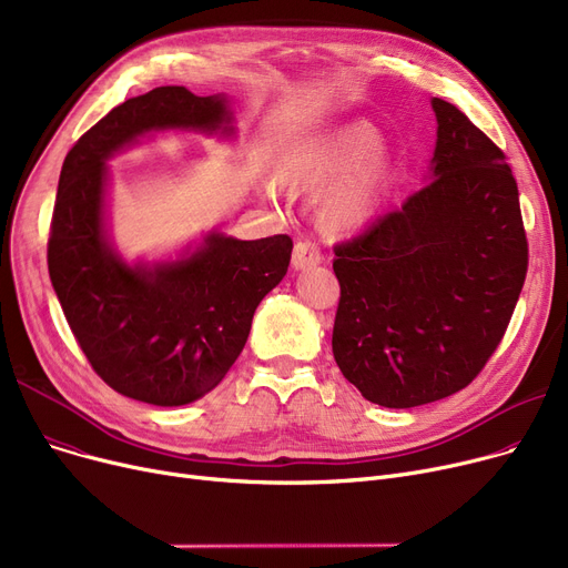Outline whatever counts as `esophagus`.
Masks as SVG:
<instances>
[{
	"label": "esophagus",
	"instance_id": "obj_1",
	"mask_svg": "<svg viewBox=\"0 0 568 568\" xmlns=\"http://www.w3.org/2000/svg\"><path fill=\"white\" fill-rule=\"evenodd\" d=\"M322 260H324L322 251L313 242H296L294 244V251H292L294 268H306V266L320 264Z\"/></svg>",
	"mask_w": 568,
	"mask_h": 568
}]
</instances>
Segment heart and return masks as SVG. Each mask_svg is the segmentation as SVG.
I'll use <instances>...</instances> for the list:
<instances>
[{
    "label": "heart",
    "instance_id": "b5f03b06",
    "mask_svg": "<svg viewBox=\"0 0 568 568\" xmlns=\"http://www.w3.org/2000/svg\"><path fill=\"white\" fill-rule=\"evenodd\" d=\"M375 140V129L368 124H349L285 156L281 165V182L285 186L320 191L334 184L324 193L317 212L324 230H349L364 223L375 209L386 172L384 152L367 153ZM366 153L369 159L364 162Z\"/></svg>",
    "mask_w": 568,
    "mask_h": 568
}]
</instances>
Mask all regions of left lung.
Returning <instances> with one entry per match:
<instances>
[{
  "label": "left lung",
  "instance_id": "1",
  "mask_svg": "<svg viewBox=\"0 0 568 568\" xmlns=\"http://www.w3.org/2000/svg\"><path fill=\"white\" fill-rule=\"evenodd\" d=\"M433 179L334 246L341 300L334 359L362 396L416 407L479 375L527 276L516 176L454 103L433 99Z\"/></svg>",
  "mask_w": 568,
  "mask_h": 568
}]
</instances>
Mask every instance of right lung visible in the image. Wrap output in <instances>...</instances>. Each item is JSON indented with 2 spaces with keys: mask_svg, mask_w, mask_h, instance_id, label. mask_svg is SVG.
I'll return each mask as SVG.
<instances>
[{
  "mask_svg": "<svg viewBox=\"0 0 568 568\" xmlns=\"http://www.w3.org/2000/svg\"><path fill=\"white\" fill-rule=\"evenodd\" d=\"M230 122L225 99L156 87L112 108L64 159L48 272L89 366L116 394L186 405L219 386L242 354L257 304L285 276L292 239L212 234L191 257L154 268L119 260L103 234L105 159L146 131Z\"/></svg>",
  "mask_w": 568,
  "mask_h": 568,
  "instance_id": "right-lung-1",
  "label": "right lung"
}]
</instances>
